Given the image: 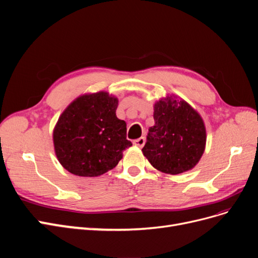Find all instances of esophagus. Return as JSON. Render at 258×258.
I'll return each mask as SVG.
<instances>
[{"label": "esophagus", "mask_w": 258, "mask_h": 258, "mask_svg": "<svg viewBox=\"0 0 258 258\" xmlns=\"http://www.w3.org/2000/svg\"><path fill=\"white\" fill-rule=\"evenodd\" d=\"M133 144H134L138 148H142V147L145 146V144H146V138L145 137H140V138L134 140V142H133Z\"/></svg>", "instance_id": "esophagus-1"}]
</instances>
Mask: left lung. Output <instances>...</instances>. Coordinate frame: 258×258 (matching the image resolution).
<instances>
[{"mask_svg":"<svg viewBox=\"0 0 258 258\" xmlns=\"http://www.w3.org/2000/svg\"><path fill=\"white\" fill-rule=\"evenodd\" d=\"M154 126L149 128L142 153L155 169L168 174L191 170L201 159L206 145L203 119L175 95L154 105Z\"/></svg>","mask_w":258,"mask_h":258,"instance_id":"1","label":"left lung"}]
</instances>
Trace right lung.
Here are the masks:
<instances>
[{
	"label": "right lung",
	"instance_id": "obj_1",
	"mask_svg": "<svg viewBox=\"0 0 258 258\" xmlns=\"http://www.w3.org/2000/svg\"><path fill=\"white\" fill-rule=\"evenodd\" d=\"M118 99L100 91L75 99L56 123L54 149L61 166L79 176H99L113 169L132 146L126 123L116 116Z\"/></svg>",
	"mask_w": 258,
	"mask_h": 258
}]
</instances>
